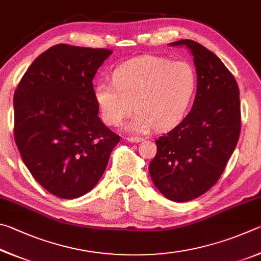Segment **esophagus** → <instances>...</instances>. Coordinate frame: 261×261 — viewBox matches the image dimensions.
I'll return each instance as SVG.
<instances>
[{
    "instance_id": "obj_1",
    "label": "esophagus",
    "mask_w": 261,
    "mask_h": 261,
    "mask_svg": "<svg viewBox=\"0 0 261 261\" xmlns=\"http://www.w3.org/2000/svg\"><path fill=\"white\" fill-rule=\"evenodd\" d=\"M126 140L128 141V142H132V143H140L143 141L142 138H127Z\"/></svg>"
}]
</instances>
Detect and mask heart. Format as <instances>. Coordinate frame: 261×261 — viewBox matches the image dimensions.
I'll use <instances>...</instances> for the list:
<instances>
[{"instance_id":"heart-1","label":"heart","mask_w":261,"mask_h":261,"mask_svg":"<svg viewBox=\"0 0 261 261\" xmlns=\"http://www.w3.org/2000/svg\"><path fill=\"white\" fill-rule=\"evenodd\" d=\"M197 77L186 61L144 55L118 66L112 84L98 82L94 97L100 117L109 126H118L133 111L125 126L128 132L145 133L154 127L167 130L180 123L195 95Z\"/></svg>"}]
</instances>
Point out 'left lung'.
Instances as JSON below:
<instances>
[{"mask_svg":"<svg viewBox=\"0 0 261 261\" xmlns=\"http://www.w3.org/2000/svg\"><path fill=\"white\" fill-rule=\"evenodd\" d=\"M194 57L197 90L193 108L158 140L149 173L157 189L174 202L199 197L217 184L241 132L240 89L220 58L193 40H180Z\"/></svg>","mask_w":261,"mask_h":261,"instance_id":"1","label":"left lung"}]
</instances>
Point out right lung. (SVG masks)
<instances>
[{
	"label": "right lung",
	"mask_w": 261,
	"mask_h": 261,
	"mask_svg": "<svg viewBox=\"0 0 261 261\" xmlns=\"http://www.w3.org/2000/svg\"><path fill=\"white\" fill-rule=\"evenodd\" d=\"M111 50L57 44L27 68L13 95L15 141L34 179L59 198L85 195L120 138L98 117L93 79Z\"/></svg>",
	"instance_id": "add662e5"
}]
</instances>
